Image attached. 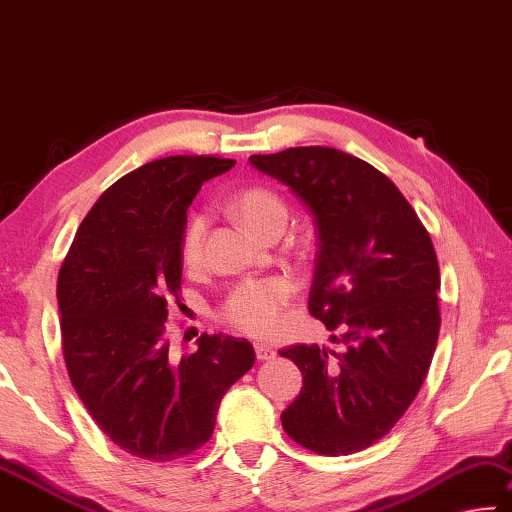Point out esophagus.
<instances>
[{
	"label": "esophagus",
	"instance_id": "34e87169",
	"mask_svg": "<svg viewBox=\"0 0 512 512\" xmlns=\"http://www.w3.org/2000/svg\"><path fill=\"white\" fill-rule=\"evenodd\" d=\"M254 349H256V358L258 360H272L276 356V351L270 345H263V342H256Z\"/></svg>",
	"mask_w": 512,
	"mask_h": 512
}]
</instances>
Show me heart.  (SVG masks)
I'll use <instances>...</instances> for the list:
<instances>
[{
	"mask_svg": "<svg viewBox=\"0 0 512 512\" xmlns=\"http://www.w3.org/2000/svg\"><path fill=\"white\" fill-rule=\"evenodd\" d=\"M233 211L251 231L261 233L274 220H286V206L270 190L249 188L233 201ZM206 215H192L181 238V261L197 265L204 245ZM290 297L286 279H249L238 283L222 304V317L233 329L249 335H270L279 326L281 306Z\"/></svg>",
	"mask_w": 512,
	"mask_h": 512,
	"instance_id": "b5f03b06",
	"label": "heart"
}]
</instances>
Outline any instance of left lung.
Here are the masks:
<instances>
[{"mask_svg": "<svg viewBox=\"0 0 512 512\" xmlns=\"http://www.w3.org/2000/svg\"><path fill=\"white\" fill-rule=\"evenodd\" d=\"M249 163L311 213L308 308L342 345L281 351L304 376L281 424L315 454H354L397 424L431 367L440 331L433 242L395 183L340 149L292 147Z\"/></svg>", "mask_w": 512, "mask_h": 512, "instance_id": "obj_1", "label": "left lung"}]
</instances>
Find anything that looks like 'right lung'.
I'll return each instance as SVG.
<instances>
[{
    "label": "right lung",
    "instance_id": "obj_1",
    "mask_svg": "<svg viewBox=\"0 0 512 512\" xmlns=\"http://www.w3.org/2000/svg\"><path fill=\"white\" fill-rule=\"evenodd\" d=\"M233 165L167 156L129 172L90 208L58 272L74 390L99 429L138 458L174 460L211 440L226 390L254 365V347L231 335L204 333L181 360L165 338L188 206Z\"/></svg>",
    "mask_w": 512,
    "mask_h": 512
}]
</instances>
